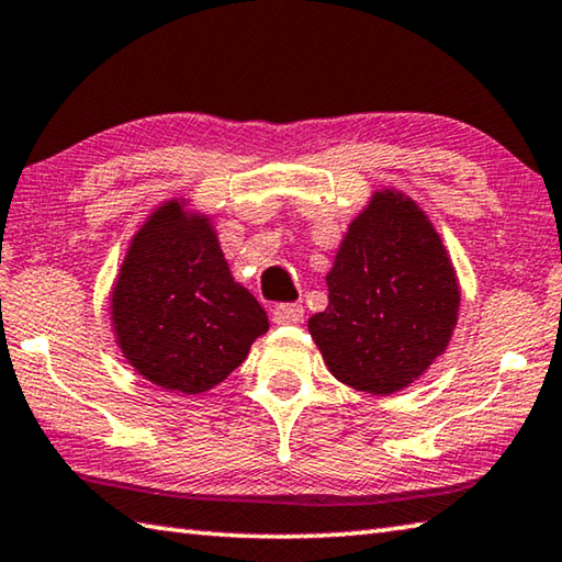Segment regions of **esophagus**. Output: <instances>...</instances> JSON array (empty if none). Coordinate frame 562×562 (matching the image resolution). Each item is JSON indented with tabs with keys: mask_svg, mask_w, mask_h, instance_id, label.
I'll use <instances>...</instances> for the list:
<instances>
[{
	"mask_svg": "<svg viewBox=\"0 0 562 562\" xmlns=\"http://www.w3.org/2000/svg\"><path fill=\"white\" fill-rule=\"evenodd\" d=\"M271 321L277 325H295L303 321V305L301 303H279L273 305Z\"/></svg>",
	"mask_w": 562,
	"mask_h": 562,
	"instance_id": "esophagus-1",
	"label": "esophagus"
}]
</instances>
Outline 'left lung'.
<instances>
[{"instance_id":"left-lung-1","label":"left lung","mask_w":562,"mask_h":562,"mask_svg":"<svg viewBox=\"0 0 562 562\" xmlns=\"http://www.w3.org/2000/svg\"><path fill=\"white\" fill-rule=\"evenodd\" d=\"M327 281V308L308 330L342 384L389 396L446 352L460 285L442 239L416 200L376 190L359 213Z\"/></svg>"}]
</instances>
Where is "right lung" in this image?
I'll list each match as a JSON object with an SVG mask.
<instances>
[{
	"instance_id": "obj_1",
	"label": "right lung",
	"mask_w": 562,
	"mask_h": 562,
	"mask_svg": "<svg viewBox=\"0 0 562 562\" xmlns=\"http://www.w3.org/2000/svg\"><path fill=\"white\" fill-rule=\"evenodd\" d=\"M122 355L151 384L203 394L245 362L267 311L232 279L207 215L166 200L132 237L110 299Z\"/></svg>"
}]
</instances>
